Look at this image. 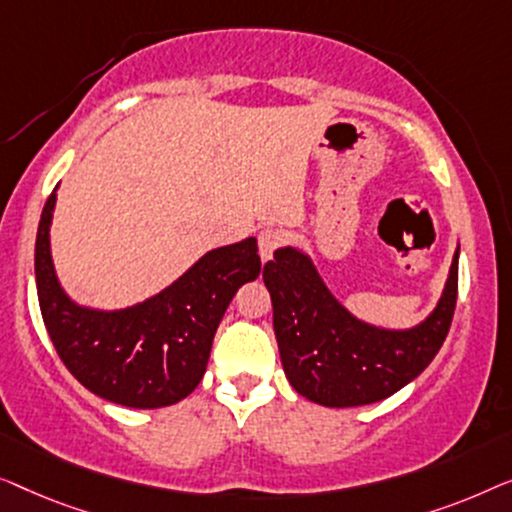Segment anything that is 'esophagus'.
<instances>
[{"instance_id":"34e87169","label":"esophagus","mask_w":512,"mask_h":512,"mask_svg":"<svg viewBox=\"0 0 512 512\" xmlns=\"http://www.w3.org/2000/svg\"><path fill=\"white\" fill-rule=\"evenodd\" d=\"M283 236L285 234L276 227H266L259 232V257H262V262L273 257V250L283 243Z\"/></svg>"}]
</instances>
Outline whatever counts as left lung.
<instances>
[{"instance_id":"8db88e82","label":"left lung","mask_w":512,"mask_h":512,"mask_svg":"<svg viewBox=\"0 0 512 512\" xmlns=\"http://www.w3.org/2000/svg\"><path fill=\"white\" fill-rule=\"evenodd\" d=\"M459 250L443 297L427 320L392 331L357 320L334 299L311 257L278 248L264 264L273 331L285 376L301 397L350 408L383 401L427 369L450 331L457 304Z\"/></svg>"}]
</instances>
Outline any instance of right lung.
Listing matches in <instances>:
<instances>
[{
	"mask_svg": "<svg viewBox=\"0 0 512 512\" xmlns=\"http://www.w3.org/2000/svg\"><path fill=\"white\" fill-rule=\"evenodd\" d=\"M55 192L43 206L34 271L57 355L78 383L129 408H162L185 399L204 378L215 329L243 283L262 271L257 239L211 250L176 283L143 304L95 311L71 301L50 257Z\"/></svg>",
	"mask_w": 512,
	"mask_h": 512,
	"instance_id": "right-lung-1",
	"label": "right lung"
}]
</instances>
